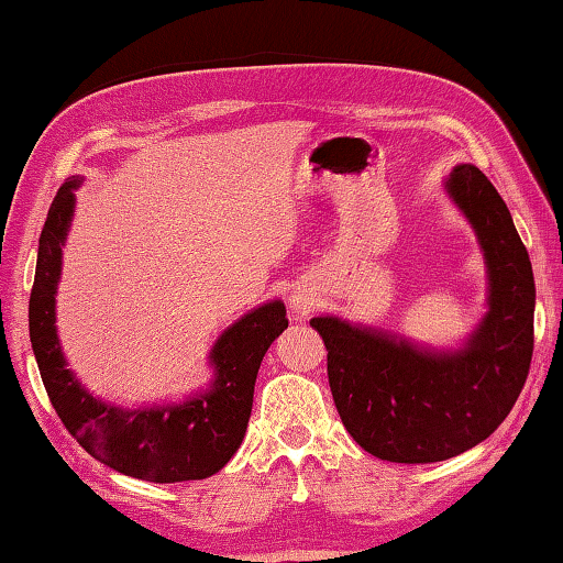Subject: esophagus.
<instances>
[{"label":"esophagus","mask_w":563,"mask_h":563,"mask_svg":"<svg viewBox=\"0 0 563 563\" xmlns=\"http://www.w3.org/2000/svg\"><path fill=\"white\" fill-rule=\"evenodd\" d=\"M317 305V295L307 288V285H297L290 292V307L295 309L297 314H309Z\"/></svg>","instance_id":"esophagus-1"}]
</instances>
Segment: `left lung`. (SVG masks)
<instances>
[{"instance_id":"1","label":"left lung","mask_w":563,"mask_h":563,"mask_svg":"<svg viewBox=\"0 0 563 563\" xmlns=\"http://www.w3.org/2000/svg\"><path fill=\"white\" fill-rule=\"evenodd\" d=\"M450 196L474 224L488 263V314L466 349L435 355L336 317L309 321L324 339L341 421L379 460L426 464L479 445L506 421L530 373L534 275L504 198L472 164Z\"/></svg>"}]
</instances>
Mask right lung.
<instances>
[{
    "mask_svg": "<svg viewBox=\"0 0 563 563\" xmlns=\"http://www.w3.org/2000/svg\"><path fill=\"white\" fill-rule=\"evenodd\" d=\"M79 184L75 176L67 178L47 210L29 302L31 345L47 399L69 435L111 470L154 484L206 479L220 472L242 445L261 361L288 329L285 305H263L222 333L210 355L218 379L202 397L150 411H123L89 397L65 367L55 333L59 246Z\"/></svg>",
    "mask_w": 563,
    "mask_h": 563,
    "instance_id": "right-lung-1",
    "label": "right lung"
}]
</instances>
